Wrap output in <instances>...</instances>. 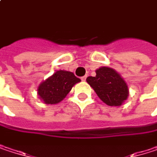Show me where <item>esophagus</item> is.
<instances>
[{
  "label": "esophagus",
  "instance_id": "obj_1",
  "mask_svg": "<svg viewBox=\"0 0 157 157\" xmlns=\"http://www.w3.org/2000/svg\"><path fill=\"white\" fill-rule=\"evenodd\" d=\"M86 78H87V75H84V76H82L81 79H82V81H83V82H84V81L86 80Z\"/></svg>",
  "mask_w": 157,
  "mask_h": 157
}]
</instances>
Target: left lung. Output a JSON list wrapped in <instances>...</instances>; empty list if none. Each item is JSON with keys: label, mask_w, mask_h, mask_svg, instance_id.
<instances>
[{"label": "left lung", "mask_w": 157, "mask_h": 157, "mask_svg": "<svg viewBox=\"0 0 157 157\" xmlns=\"http://www.w3.org/2000/svg\"><path fill=\"white\" fill-rule=\"evenodd\" d=\"M95 76H89L86 82L98 97L109 106H120L127 100L129 89L124 78L113 68L102 66L95 70Z\"/></svg>", "instance_id": "left-lung-1"}]
</instances>
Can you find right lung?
I'll return each mask as SVG.
<instances>
[{
  "mask_svg": "<svg viewBox=\"0 0 157 157\" xmlns=\"http://www.w3.org/2000/svg\"><path fill=\"white\" fill-rule=\"evenodd\" d=\"M80 82L81 80L72 72L59 70L39 84L37 94L44 104L56 105L63 101L73 86Z\"/></svg>",
  "mask_w": 157,
  "mask_h": 157,
  "instance_id": "1",
  "label": "right lung"
}]
</instances>
